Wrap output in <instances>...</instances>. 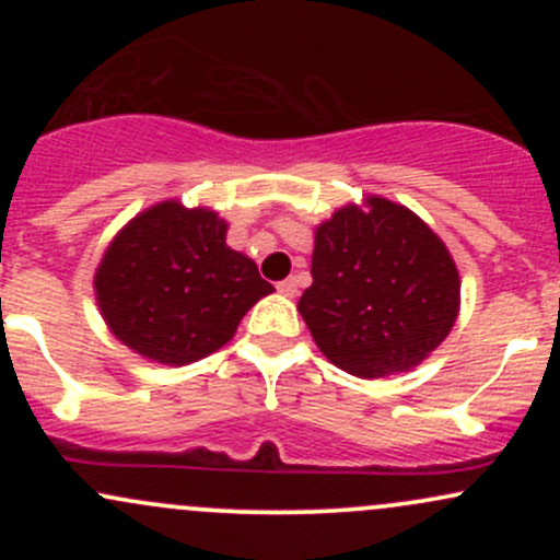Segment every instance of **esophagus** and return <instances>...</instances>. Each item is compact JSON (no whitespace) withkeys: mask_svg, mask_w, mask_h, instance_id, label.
<instances>
[{"mask_svg":"<svg viewBox=\"0 0 560 560\" xmlns=\"http://www.w3.org/2000/svg\"><path fill=\"white\" fill-rule=\"evenodd\" d=\"M276 289H279V292L284 294V298H294V294H298V279H294V276H292V279L279 281V287H276Z\"/></svg>","mask_w":560,"mask_h":560,"instance_id":"1","label":"esophagus"}]
</instances>
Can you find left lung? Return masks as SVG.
Returning a JSON list of instances; mask_svg holds the SVG:
<instances>
[{
    "label": "left lung",
    "mask_w": 560,
    "mask_h": 560,
    "mask_svg": "<svg viewBox=\"0 0 560 560\" xmlns=\"http://www.w3.org/2000/svg\"><path fill=\"white\" fill-rule=\"evenodd\" d=\"M313 284L300 316L337 369L400 374L442 345L458 318L460 279L419 215L384 197L339 208L316 229Z\"/></svg>",
    "instance_id": "obj_1"
}]
</instances>
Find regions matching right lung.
<instances>
[{"instance_id": "1", "label": "right lung", "mask_w": 560, "mask_h": 560, "mask_svg": "<svg viewBox=\"0 0 560 560\" xmlns=\"http://www.w3.org/2000/svg\"><path fill=\"white\" fill-rule=\"evenodd\" d=\"M226 221L176 199L128 221L94 273L110 331L141 358L186 365L234 337L244 313L273 292L226 244Z\"/></svg>"}]
</instances>
